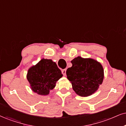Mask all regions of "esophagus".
<instances>
[{"mask_svg": "<svg viewBox=\"0 0 126 126\" xmlns=\"http://www.w3.org/2000/svg\"><path fill=\"white\" fill-rule=\"evenodd\" d=\"M66 69H63L62 70V74H63V76H65L66 75Z\"/></svg>", "mask_w": 126, "mask_h": 126, "instance_id": "esophagus-1", "label": "esophagus"}]
</instances>
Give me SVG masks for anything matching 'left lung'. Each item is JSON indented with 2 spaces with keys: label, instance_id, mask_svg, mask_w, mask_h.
Instances as JSON below:
<instances>
[{
  "label": "left lung",
  "instance_id": "8db88e82",
  "mask_svg": "<svg viewBox=\"0 0 126 126\" xmlns=\"http://www.w3.org/2000/svg\"><path fill=\"white\" fill-rule=\"evenodd\" d=\"M72 66L66 74L73 90L79 96L86 97L98 89L103 82L104 71L100 63L92 58L78 57L71 61Z\"/></svg>",
  "mask_w": 126,
  "mask_h": 126
}]
</instances>
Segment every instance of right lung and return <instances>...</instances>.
I'll use <instances>...</instances> for the list:
<instances>
[{"instance_id": "1", "label": "right lung", "mask_w": 126, "mask_h": 126, "mask_svg": "<svg viewBox=\"0 0 126 126\" xmlns=\"http://www.w3.org/2000/svg\"><path fill=\"white\" fill-rule=\"evenodd\" d=\"M63 76L55 63L43 58L35 65L29 68L27 78L34 92L45 96L55 88L56 82Z\"/></svg>"}]
</instances>
